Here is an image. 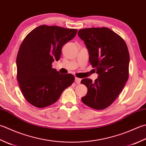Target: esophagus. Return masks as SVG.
Returning <instances> with one entry per match:
<instances>
[{"mask_svg": "<svg viewBox=\"0 0 146 146\" xmlns=\"http://www.w3.org/2000/svg\"><path fill=\"white\" fill-rule=\"evenodd\" d=\"M75 82L76 83V84H80V82H81V79L76 77L75 80Z\"/></svg>", "mask_w": 146, "mask_h": 146, "instance_id": "34e87169", "label": "esophagus"}]
</instances>
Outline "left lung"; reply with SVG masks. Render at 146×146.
<instances>
[{
    "label": "left lung",
    "mask_w": 146,
    "mask_h": 146,
    "mask_svg": "<svg viewBox=\"0 0 146 146\" xmlns=\"http://www.w3.org/2000/svg\"><path fill=\"white\" fill-rule=\"evenodd\" d=\"M78 35L84 42L90 63L98 74L94 82L87 78L81 80L88 90L82 101L94 109H105L115 101L128 80L130 55L127 44L105 27L84 28Z\"/></svg>",
    "instance_id": "8db88e82"
}]
</instances>
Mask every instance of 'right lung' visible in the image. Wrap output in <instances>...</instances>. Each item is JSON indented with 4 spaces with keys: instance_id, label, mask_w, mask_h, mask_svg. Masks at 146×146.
Here are the masks:
<instances>
[{
    "instance_id": "right-lung-1",
    "label": "right lung",
    "mask_w": 146,
    "mask_h": 146,
    "mask_svg": "<svg viewBox=\"0 0 146 146\" xmlns=\"http://www.w3.org/2000/svg\"><path fill=\"white\" fill-rule=\"evenodd\" d=\"M76 33V29L41 25L25 37L16 58L17 80L31 105L42 108L54 104L75 80L72 74L53 69L52 63L59 61L62 46Z\"/></svg>"
}]
</instances>
